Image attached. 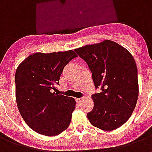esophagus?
Here are the masks:
<instances>
[{
	"mask_svg": "<svg viewBox=\"0 0 152 152\" xmlns=\"http://www.w3.org/2000/svg\"><path fill=\"white\" fill-rule=\"evenodd\" d=\"M83 99H84V98H78V99H76V100L77 102H81V100H83Z\"/></svg>",
	"mask_w": 152,
	"mask_h": 152,
	"instance_id": "1",
	"label": "esophagus"
}]
</instances>
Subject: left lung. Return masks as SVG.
<instances>
[{"label":"left lung","mask_w":152,"mask_h":152,"mask_svg":"<svg viewBox=\"0 0 152 152\" xmlns=\"http://www.w3.org/2000/svg\"><path fill=\"white\" fill-rule=\"evenodd\" d=\"M88 64L95 89L94 108L87 114L89 122L100 129L121 127L129 119L138 97L135 60L124 47L106 40L75 50Z\"/></svg>","instance_id":"1"}]
</instances>
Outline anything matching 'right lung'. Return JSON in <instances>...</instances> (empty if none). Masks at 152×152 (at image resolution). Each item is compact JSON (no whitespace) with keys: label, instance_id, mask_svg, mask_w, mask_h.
<instances>
[{"label":"right lung","instance_id":"add662e5","mask_svg":"<svg viewBox=\"0 0 152 152\" xmlns=\"http://www.w3.org/2000/svg\"><path fill=\"white\" fill-rule=\"evenodd\" d=\"M76 57L73 50L36 53L23 61L16 70L18 111L26 124L38 134L55 136L69 126L76 101L53 90L59 85L64 66Z\"/></svg>","mask_w":152,"mask_h":152}]
</instances>
